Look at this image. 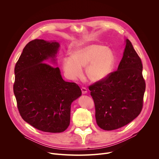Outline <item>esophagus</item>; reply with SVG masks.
I'll return each instance as SVG.
<instances>
[{"instance_id":"esophagus-1","label":"esophagus","mask_w":159,"mask_h":159,"mask_svg":"<svg viewBox=\"0 0 159 159\" xmlns=\"http://www.w3.org/2000/svg\"><path fill=\"white\" fill-rule=\"evenodd\" d=\"M81 90H82V93L83 94H86L87 93V89L85 87H82L81 88Z\"/></svg>"}]
</instances>
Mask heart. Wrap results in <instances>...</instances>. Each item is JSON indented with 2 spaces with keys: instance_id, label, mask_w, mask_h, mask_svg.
I'll return each instance as SVG.
<instances>
[{
  "instance_id": "obj_1",
  "label": "heart",
  "mask_w": 159,
  "mask_h": 159,
  "mask_svg": "<svg viewBox=\"0 0 159 159\" xmlns=\"http://www.w3.org/2000/svg\"><path fill=\"white\" fill-rule=\"evenodd\" d=\"M115 57L111 49L93 44L73 52L72 57L63 60V69L70 79H76L82 74V67L87 66L88 78L93 82L105 79L112 72Z\"/></svg>"
}]
</instances>
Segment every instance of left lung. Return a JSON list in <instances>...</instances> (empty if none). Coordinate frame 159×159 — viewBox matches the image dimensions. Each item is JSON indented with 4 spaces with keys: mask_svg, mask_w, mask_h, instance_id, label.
Returning a JSON list of instances; mask_svg holds the SVG:
<instances>
[{
    "mask_svg": "<svg viewBox=\"0 0 159 159\" xmlns=\"http://www.w3.org/2000/svg\"><path fill=\"white\" fill-rule=\"evenodd\" d=\"M118 70L89 86L98 125L104 130L121 128L142 109L145 82L140 58L128 39Z\"/></svg>",
    "mask_w": 159,
    "mask_h": 159,
    "instance_id": "left-lung-1",
    "label": "left lung"
}]
</instances>
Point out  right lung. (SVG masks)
I'll return each mask as SVG.
<instances>
[{"mask_svg": "<svg viewBox=\"0 0 159 159\" xmlns=\"http://www.w3.org/2000/svg\"><path fill=\"white\" fill-rule=\"evenodd\" d=\"M59 47L56 41L34 39L26 45L14 69L13 90L20 115L44 132L61 133L69 127L71 104L82 95L77 84L62 79L58 67L46 63L49 59L56 63Z\"/></svg>", "mask_w": 159, "mask_h": 159, "instance_id": "add662e5", "label": "right lung"}]
</instances>
